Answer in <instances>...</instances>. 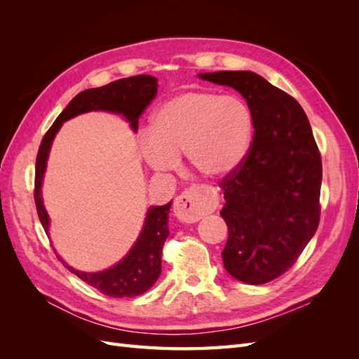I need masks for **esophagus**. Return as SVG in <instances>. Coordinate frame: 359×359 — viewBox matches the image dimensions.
Segmentation results:
<instances>
[{
  "mask_svg": "<svg viewBox=\"0 0 359 359\" xmlns=\"http://www.w3.org/2000/svg\"><path fill=\"white\" fill-rule=\"evenodd\" d=\"M219 205V193L208 186H191L175 201V215L184 223H196Z\"/></svg>",
  "mask_w": 359,
  "mask_h": 359,
  "instance_id": "1",
  "label": "esophagus"
}]
</instances>
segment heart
Returning a JSON list of instances; mask_svg holds the SVG:
<instances>
[{
  "mask_svg": "<svg viewBox=\"0 0 359 359\" xmlns=\"http://www.w3.org/2000/svg\"><path fill=\"white\" fill-rule=\"evenodd\" d=\"M253 130L252 111L241 99L214 91H190L158 107L149 133L140 137V147L154 170H173L184 153L201 175L223 178L244 163Z\"/></svg>",
  "mask_w": 359,
  "mask_h": 359,
  "instance_id": "b5f03b06",
  "label": "heart"
}]
</instances>
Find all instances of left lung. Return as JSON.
Returning a JSON list of instances; mask_svg holds the SVG:
<instances>
[{
	"label": "left lung",
	"mask_w": 359,
	"mask_h": 359,
	"mask_svg": "<svg viewBox=\"0 0 359 359\" xmlns=\"http://www.w3.org/2000/svg\"><path fill=\"white\" fill-rule=\"evenodd\" d=\"M232 86L252 111L253 142L222 180L227 224L223 265L233 278L264 285L297 262L320 220L322 160L309 118L287 93L253 72L202 73Z\"/></svg>",
	"instance_id": "8db88e82"
}]
</instances>
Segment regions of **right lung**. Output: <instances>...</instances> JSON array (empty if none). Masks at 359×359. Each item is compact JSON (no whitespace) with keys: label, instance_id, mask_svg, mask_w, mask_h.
<instances>
[{"label":"right lung","instance_id":"add662e5","mask_svg":"<svg viewBox=\"0 0 359 359\" xmlns=\"http://www.w3.org/2000/svg\"><path fill=\"white\" fill-rule=\"evenodd\" d=\"M157 88L158 83L154 76L139 74L132 76V78L118 79L100 86V88H91L79 93L67 104L66 109L58 115L55 123L43 137L36 160L34 201L40 223L46 233L49 231V215L41 199V182L52 140L62 123L85 112L107 111L123 114L128 119L132 128L137 130L139 116L153 102ZM170 203L172 202L149 208L144 229L140 232L137 241L121 262H118L109 269L100 271V273H83V271H76L69 266L60 256L58 257L70 273L102 292L103 295L112 298H132L142 295L156 283L161 273V252L169 235L168 214Z\"/></svg>","mask_w":359,"mask_h":359}]
</instances>
